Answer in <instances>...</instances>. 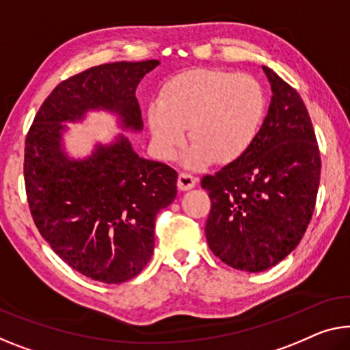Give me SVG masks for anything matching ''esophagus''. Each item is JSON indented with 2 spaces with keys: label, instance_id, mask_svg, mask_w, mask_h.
Returning a JSON list of instances; mask_svg holds the SVG:
<instances>
[{
  "label": "esophagus",
  "instance_id": "obj_1",
  "mask_svg": "<svg viewBox=\"0 0 350 350\" xmlns=\"http://www.w3.org/2000/svg\"><path fill=\"white\" fill-rule=\"evenodd\" d=\"M198 179L196 177H193L189 173H180L179 174V179H177V187H179V190L182 191H187V190H191L193 187L196 185Z\"/></svg>",
  "mask_w": 350,
  "mask_h": 350
}]
</instances>
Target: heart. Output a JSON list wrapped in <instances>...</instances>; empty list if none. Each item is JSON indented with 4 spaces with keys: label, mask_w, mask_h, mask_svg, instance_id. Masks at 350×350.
I'll use <instances>...</instances> for the list:
<instances>
[{
    "label": "heart",
    "mask_w": 350,
    "mask_h": 350,
    "mask_svg": "<svg viewBox=\"0 0 350 350\" xmlns=\"http://www.w3.org/2000/svg\"><path fill=\"white\" fill-rule=\"evenodd\" d=\"M265 114L262 86L253 77L217 69H195L165 83L160 100L148 108L152 144L159 157L174 160L185 143L182 161L193 170L213 160L241 159L260 129Z\"/></svg>",
    "instance_id": "heart-1"
}]
</instances>
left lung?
Returning a JSON list of instances; mask_svg holds the SVG:
<instances>
[{"mask_svg":"<svg viewBox=\"0 0 350 350\" xmlns=\"http://www.w3.org/2000/svg\"><path fill=\"white\" fill-rule=\"evenodd\" d=\"M272 98L262 125L241 159L201 187L212 208L206 221L208 248L243 272H264L283 260L304 237L314 211L321 154L304 100L262 66Z\"/></svg>","mask_w":350,"mask_h":350,"instance_id":"1","label":"left lung"}]
</instances>
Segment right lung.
Wrapping results in <instances>:
<instances>
[{
	"label": "right lung",
	"mask_w": 350,
	"mask_h": 350,
	"mask_svg": "<svg viewBox=\"0 0 350 350\" xmlns=\"http://www.w3.org/2000/svg\"><path fill=\"white\" fill-rule=\"evenodd\" d=\"M159 64L109 62L59 83L25 142L26 196L40 236L72 269L102 283L132 280L149 262L155 217L174 201L177 173L139 157L124 133L108 144H94L86 157H70L66 122L107 111L125 132H142L135 91Z\"/></svg>",
	"instance_id": "obj_1"
}]
</instances>
